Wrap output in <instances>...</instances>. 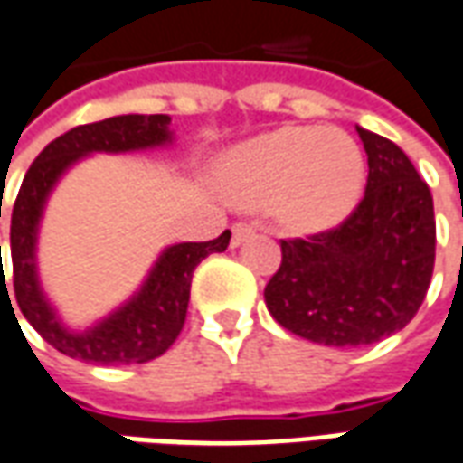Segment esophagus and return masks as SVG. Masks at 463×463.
<instances>
[{"label": "esophagus", "mask_w": 463, "mask_h": 463, "mask_svg": "<svg viewBox=\"0 0 463 463\" xmlns=\"http://www.w3.org/2000/svg\"><path fill=\"white\" fill-rule=\"evenodd\" d=\"M253 232V225L250 222H245V220H241V222H235L232 225V245H241Z\"/></svg>", "instance_id": "34e87169"}]
</instances>
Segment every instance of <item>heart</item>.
I'll use <instances>...</instances> for the list:
<instances>
[{
	"instance_id": "heart-1",
	"label": "heart",
	"mask_w": 463,
	"mask_h": 463,
	"mask_svg": "<svg viewBox=\"0 0 463 463\" xmlns=\"http://www.w3.org/2000/svg\"><path fill=\"white\" fill-rule=\"evenodd\" d=\"M220 182L238 205L271 203L288 231H324L347 218L364 184L363 149L329 126H284L228 154Z\"/></svg>"
}]
</instances>
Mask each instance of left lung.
<instances>
[{
  "instance_id": "8db88e82",
  "label": "left lung",
  "mask_w": 463,
  "mask_h": 463,
  "mask_svg": "<svg viewBox=\"0 0 463 463\" xmlns=\"http://www.w3.org/2000/svg\"><path fill=\"white\" fill-rule=\"evenodd\" d=\"M367 152L363 200L337 228L281 241L266 307L284 329L326 347H363L420 309L436 260L429 184L405 152L357 128Z\"/></svg>"
}]
</instances>
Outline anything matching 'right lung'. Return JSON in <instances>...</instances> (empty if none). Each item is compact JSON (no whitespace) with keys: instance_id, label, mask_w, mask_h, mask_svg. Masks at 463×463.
<instances>
[{"instance_id":"obj_1","label":"right lung","mask_w":463,"mask_h":463,"mask_svg":"<svg viewBox=\"0 0 463 463\" xmlns=\"http://www.w3.org/2000/svg\"><path fill=\"white\" fill-rule=\"evenodd\" d=\"M166 124L169 116L165 113H152V116L128 113L96 124L75 126L55 141H50L22 179V187L12 207V228H9L14 298L24 319L40 332V337L73 360L96 364H131L149 363L154 357L165 354L175 345L187 319L192 271L203 258L210 253H222L231 243V231H225L215 241L179 243L166 248L139 294L106 322L88 329L86 335H73L62 329L55 319V311L47 307L34 273V235H37V220L45 205L47 192L52 190L60 175L83 154L131 152V149L165 144L169 139ZM2 288H7L5 271H2Z\"/></svg>"}]
</instances>
